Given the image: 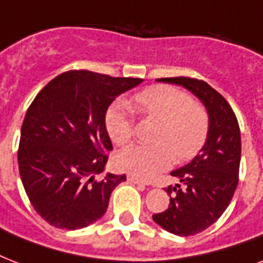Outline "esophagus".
<instances>
[{"instance_id": "1", "label": "esophagus", "mask_w": 263, "mask_h": 263, "mask_svg": "<svg viewBox=\"0 0 263 263\" xmlns=\"http://www.w3.org/2000/svg\"><path fill=\"white\" fill-rule=\"evenodd\" d=\"M127 180H128V181H129V183L139 184V185H146V183H144L143 180L138 179V177H135V176H132V175H128L127 176Z\"/></svg>"}]
</instances>
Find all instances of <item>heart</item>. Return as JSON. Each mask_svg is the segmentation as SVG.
I'll use <instances>...</instances> for the list:
<instances>
[{
    "label": "heart",
    "mask_w": 263,
    "mask_h": 263,
    "mask_svg": "<svg viewBox=\"0 0 263 263\" xmlns=\"http://www.w3.org/2000/svg\"><path fill=\"white\" fill-rule=\"evenodd\" d=\"M136 110L160 121L154 146L132 144L116 157L121 171L139 179H152L176 161L194 158L208 139L210 120L206 109L172 86H154L134 98ZM106 131L116 144H125L134 135V123L125 107L116 105L106 113Z\"/></svg>",
    "instance_id": "heart-1"
}]
</instances>
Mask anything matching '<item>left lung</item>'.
<instances>
[{
  "mask_svg": "<svg viewBox=\"0 0 263 263\" xmlns=\"http://www.w3.org/2000/svg\"><path fill=\"white\" fill-rule=\"evenodd\" d=\"M165 83L183 86L208 109L210 127L199 154L185 166L173 171L181 184L166 188L171 203L153 220L168 232L194 236L214 224L227 210L239 183L240 128L228 101L203 80L194 78H162Z\"/></svg>",
  "mask_w": 263,
  "mask_h": 263,
  "instance_id": "obj_1",
  "label": "left lung"
}]
</instances>
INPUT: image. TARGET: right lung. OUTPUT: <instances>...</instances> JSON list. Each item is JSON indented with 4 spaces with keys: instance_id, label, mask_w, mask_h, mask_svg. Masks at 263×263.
<instances>
[{
    "instance_id": "obj_1",
    "label": "right lung",
    "mask_w": 263,
    "mask_h": 263,
    "mask_svg": "<svg viewBox=\"0 0 263 263\" xmlns=\"http://www.w3.org/2000/svg\"><path fill=\"white\" fill-rule=\"evenodd\" d=\"M143 79L68 71L39 91L22 125L17 162L32 208L55 228L75 231L105 214L125 175L103 172L113 150L105 125L109 105Z\"/></svg>"
}]
</instances>
